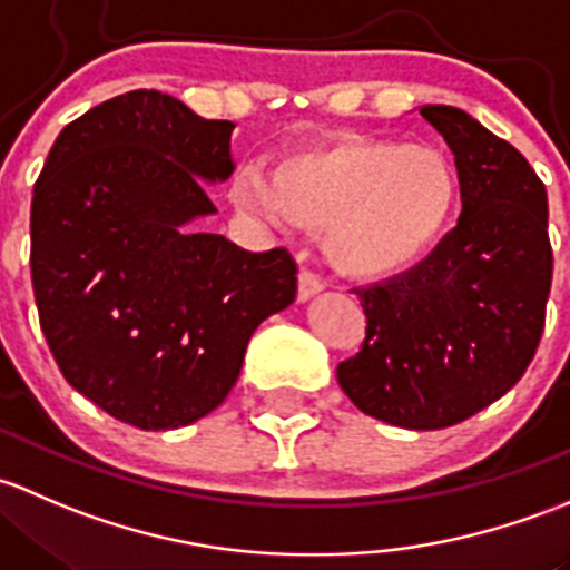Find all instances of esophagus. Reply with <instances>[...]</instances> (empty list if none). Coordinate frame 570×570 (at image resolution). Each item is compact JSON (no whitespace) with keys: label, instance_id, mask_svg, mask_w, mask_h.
Segmentation results:
<instances>
[{"label":"esophagus","instance_id":"34e87169","mask_svg":"<svg viewBox=\"0 0 570 570\" xmlns=\"http://www.w3.org/2000/svg\"><path fill=\"white\" fill-rule=\"evenodd\" d=\"M321 291H324V283H321L309 268H302V272H298V291H296L298 302H307V298H313L315 293Z\"/></svg>","mask_w":570,"mask_h":570}]
</instances>
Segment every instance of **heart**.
Returning <instances> with one entry per match:
<instances>
[{"label": "heart", "instance_id": "b5f03b06", "mask_svg": "<svg viewBox=\"0 0 570 570\" xmlns=\"http://www.w3.org/2000/svg\"><path fill=\"white\" fill-rule=\"evenodd\" d=\"M459 199L444 150L348 134L283 158L268 191L246 186L242 203L324 230L328 266L351 279H390L442 242Z\"/></svg>", "mask_w": 570, "mask_h": 570}]
</instances>
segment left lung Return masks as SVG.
<instances>
[{"mask_svg":"<svg viewBox=\"0 0 570 570\" xmlns=\"http://www.w3.org/2000/svg\"><path fill=\"white\" fill-rule=\"evenodd\" d=\"M420 115L455 154L461 219L412 272L356 287L360 351L337 381L360 412L436 431L500 401L530 367L547 324V186L524 156L463 109Z\"/></svg>","mask_w":570,"mask_h":570,"instance_id":"obj_1","label":"left lung"}]
</instances>
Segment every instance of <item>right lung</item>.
<instances>
[{
	"instance_id": "1",
	"label": "right lung",
	"mask_w": 570,
	"mask_h": 570,
	"mask_svg": "<svg viewBox=\"0 0 570 570\" xmlns=\"http://www.w3.org/2000/svg\"><path fill=\"white\" fill-rule=\"evenodd\" d=\"M230 131L134 90L68 122L35 184L29 266L46 343L76 392L142 431L214 412L252 332L296 298L285 246L184 230L216 210L203 180L233 173Z\"/></svg>"
}]
</instances>
